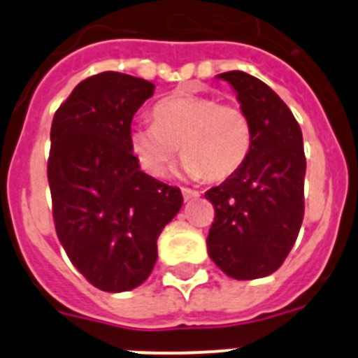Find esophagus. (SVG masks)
<instances>
[{
    "mask_svg": "<svg viewBox=\"0 0 358 358\" xmlns=\"http://www.w3.org/2000/svg\"><path fill=\"white\" fill-rule=\"evenodd\" d=\"M199 195H201V194H199L197 189L182 188V197H185V201H189V199H197Z\"/></svg>",
    "mask_w": 358,
    "mask_h": 358,
    "instance_id": "1",
    "label": "esophagus"
}]
</instances>
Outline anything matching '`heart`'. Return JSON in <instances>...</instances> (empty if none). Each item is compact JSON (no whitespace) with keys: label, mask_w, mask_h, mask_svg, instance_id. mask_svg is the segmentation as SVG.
<instances>
[{"label":"heart","mask_w":358,"mask_h":358,"mask_svg":"<svg viewBox=\"0 0 358 358\" xmlns=\"http://www.w3.org/2000/svg\"><path fill=\"white\" fill-rule=\"evenodd\" d=\"M131 148L143 170L161 176L179 147L189 177L224 181L242 169L252 145L248 113L206 94H170L154 107V122L131 131Z\"/></svg>","instance_id":"heart-1"}]
</instances>
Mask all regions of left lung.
I'll list each match as a JSON object with an SVG mask.
<instances>
[{"mask_svg":"<svg viewBox=\"0 0 358 358\" xmlns=\"http://www.w3.org/2000/svg\"><path fill=\"white\" fill-rule=\"evenodd\" d=\"M236 91L252 127L242 169L204 197L215 208L208 255L235 280H256L281 267L305 215L306 159L299 123L287 103L260 78L220 73Z\"/></svg>","mask_w":358,"mask_h":358,"instance_id":"8db88e82","label":"left lung"}]
</instances>
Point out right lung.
I'll return each instance as SVG.
<instances>
[{"instance_id":"obj_1","label":"right lung","mask_w":358,"mask_h":358,"mask_svg":"<svg viewBox=\"0 0 358 358\" xmlns=\"http://www.w3.org/2000/svg\"><path fill=\"white\" fill-rule=\"evenodd\" d=\"M154 84L125 73L85 78L52 122L48 182L66 255L96 289L140 287L157 260V236L182 206L181 189L141 172L131 148L136 110Z\"/></svg>"}]
</instances>
